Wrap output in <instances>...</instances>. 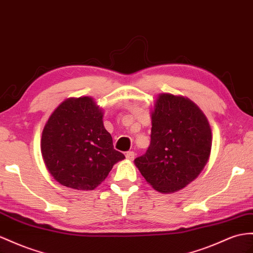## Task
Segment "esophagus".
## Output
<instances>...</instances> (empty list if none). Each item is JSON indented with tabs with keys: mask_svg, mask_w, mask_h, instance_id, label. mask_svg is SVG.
Wrapping results in <instances>:
<instances>
[{
	"mask_svg": "<svg viewBox=\"0 0 253 253\" xmlns=\"http://www.w3.org/2000/svg\"><path fill=\"white\" fill-rule=\"evenodd\" d=\"M134 156H135L134 152H127L126 153V159H128V160H133Z\"/></svg>",
	"mask_w": 253,
	"mask_h": 253,
	"instance_id": "esophagus-1",
	"label": "esophagus"
}]
</instances>
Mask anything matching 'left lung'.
<instances>
[{
	"instance_id": "obj_1",
	"label": "left lung",
	"mask_w": 253,
	"mask_h": 253,
	"mask_svg": "<svg viewBox=\"0 0 253 253\" xmlns=\"http://www.w3.org/2000/svg\"><path fill=\"white\" fill-rule=\"evenodd\" d=\"M151 118V145L134 165L155 190L178 191L200 175L210 159L209 120L189 98L169 93L157 96Z\"/></svg>"
}]
</instances>
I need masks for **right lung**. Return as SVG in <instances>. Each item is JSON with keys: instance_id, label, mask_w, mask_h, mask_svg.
Here are the masks:
<instances>
[{"instance_id": "add662e5", "label": "right lung", "mask_w": 253, "mask_h": 253, "mask_svg": "<svg viewBox=\"0 0 253 253\" xmlns=\"http://www.w3.org/2000/svg\"><path fill=\"white\" fill-rule=\"evenodd\" d=\"M102 119L103 109L89 96L70 97L51 113L42 129L41 150L57 183L71 189L93 190L125 158L113 148Z\"/></svg>"}]
</instances>
